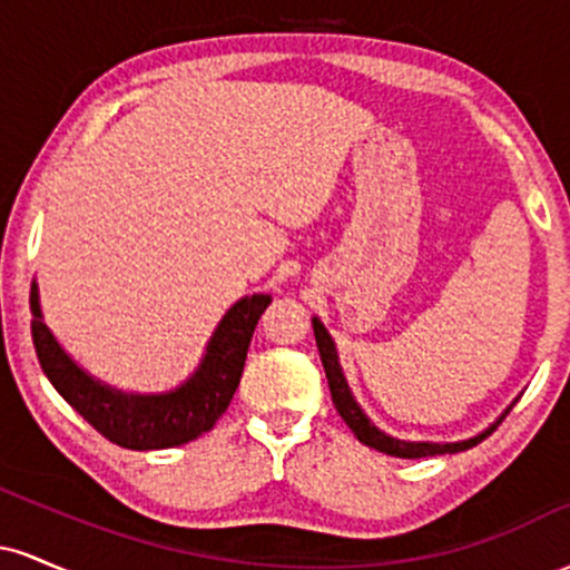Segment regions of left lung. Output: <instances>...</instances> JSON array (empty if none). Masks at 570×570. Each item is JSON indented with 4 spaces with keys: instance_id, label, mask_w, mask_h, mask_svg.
Returning a JSON list of instances; mask_svg holds the SVG:
<instances>
[{
    "instance_id": "obj_1",
    "label": "left lung",
    "mask_w": 570,
    "mask_h": 570,
    "mask_svg": "<svg viewBox=\"0 0 570 570\" xmlns=\"http://www.w3.org/2000/svg\"><path fill=\"white\" fill-rule=\"evenodd\" d=\"M313 335H316V345H318V353H322V364H324V372H326V381H330L332 402H335L340 417H343V421L348 423L353 434L358 436V442L370 444V448L381 450V453H385V455H396V458H426V455L458 453V450L474 448L476 442H482V440H485V436H490V431H493V429L501 423V421H499V423H495V426H490L488 431H482V434L474 436V440L453 442V444H431V442H402V440H394V436L383 434L381 429L372 426L370 417L364 415L362 407H358V404H356V399L351 396L348 383H345L343 370H340L335 343H332L330 332L324 330V324L318 322V318H313Z\"/></svg>"
}]
</instances>
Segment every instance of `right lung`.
<instances>
[{"label":"right lung","instance_id":"obj_1","mask_svg":"<svg viewBox=\"0 0 570 570\" xmlns=\"http://www.w3.org/2000/svg\"><path fill=\"white\" fill-rule=\"evenodd\" d=\"M31 340L42 372L56 391L98 434L128 450H163L198 440L214 429L240 383L254 326L271 294L235 303L208 343L198 372L185 385L160 396H134L94 381L63 353L42 322L37 284H31Z\"/></svg>","mask_w":570,"mask_h":570}]
</instances>
